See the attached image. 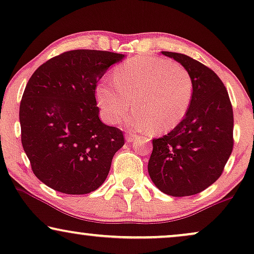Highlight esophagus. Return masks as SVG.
I'll use <instances>...</instances> for the list:
<instances>
[{"mask_svg":"<svg viewBox=\"0 0 254 254\" xmlns=\"http://www.w3.org/2000/svg\"><path fill=\"white\" fill-rule=\"evenodd\" d=\"M137 137H138V135L133 134V133H127L126 135H125V138H126L127 142H134V141H136Z\"/></svg>","mask_w":254,"mask_h":254,"instance_id":"1","label":"esophagus"}]
</instances>
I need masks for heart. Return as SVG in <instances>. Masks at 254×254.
I'll return each instance as SVG.
<instances>
[{
	"label": "heart",
	"instance_id": "obj_1",
	"mask_svg": "<svg viewBox=\"0 0 254 254\" xmlns=\"http://www.w3.org/2000/svg\"><path fill=\"white\" fill-rule=\"evenodd\" d=\"M113 81L97 85V103L107 123L118 124L133 105L137 111L126 123L137 130L168 131L190 109L193 81L184 65L166 59L131 58L113 70Z\"/></svg>",
	"mask_w": 254,
	"mask_h": 254
}]
</instances>
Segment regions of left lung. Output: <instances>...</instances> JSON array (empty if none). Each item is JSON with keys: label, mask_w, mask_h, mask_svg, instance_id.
<instances>
[{"label": "left lung", "mask_w": 254, "mask_h": 254, "mask_svg": "<svg viewBox=\"0 0 254 254\" xmlns=\"http://www.w3.org/2000/svg\"><path fill=\"white\" fill-rule=\"evenodd\" d=\"M190 71L193 96L180 124L152 140L149 176L159 190L171 196L202 192L220 178L230 157L234 113L220 77L185 54L162 52Z\"/></svg>", "instance_id": "left-lung-1"}]
</instances>
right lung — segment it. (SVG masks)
<instances>
[{
    "label": "right lung",
    "mask_w": 254,
    "mask_h": 254,
    "mask_svg": "<svg viewBox=\"0 0 254 254\" xmlns=\"http://www.w3.org/2000/svg\"><path fill=\"white\" fill-rule=\"evenodd\" d=\"M126 55L64 52L41 64L19 106L22 144L32 171L58 192L88 194L105 182L123 131L99 119L97 82Z\"/></svg>",
    "instance_id": "obj_1"
}]
</instances>
